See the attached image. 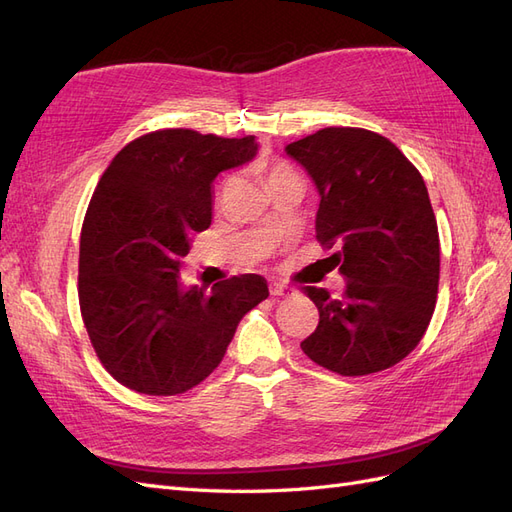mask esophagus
I'll return each instance as SVG.
<instances>
[{"instance_id": "1", "label": "esophagus", "mask_w": 512, "mask_h": 512, "mask_svg": "<svg viewBox=\"0 0 512 512\" xmlns=\"http://www.w3.org/2000/svg\"><path fill=\"white\" fill-rule=\"evenodd\" d=\"M269 292H271V297H282V299L294 297V290L288 288V286H284V284H271Z\"/></svg>"}]
</instances>
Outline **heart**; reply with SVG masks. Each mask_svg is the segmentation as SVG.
Instances as JSON below:
<instances>
[{
	"label": "heart",
	"instance_id": "1",
	"mask_svg": "<svg viewBox=\"0 0 512 512\" xmlns=\"http://www.w3.org/2000/svg\"><path fill=\"white\" fill-rule=\"evenodd\" d=\"M260 170H262V177H265V183L271 192L282 188V185H286V183H303L299 170L284 160L262 162Z\"/></svg>",
	"mask_w": 512,
	"mask_h": 512
}]
</instances>
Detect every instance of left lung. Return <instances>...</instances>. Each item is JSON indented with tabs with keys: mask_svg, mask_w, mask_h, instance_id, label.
I'll return each instance as SVG.
<instances>
[{
	"mask_svg": "<svg viewBox=\"0 0 512 512\" xmlns=\"http://www.w3.org/2000/svg\"><path fill=\"white\" fill-rule=\"evenodd\" d=\"M320 192L316 239L346 277L339 299L316 286L320 312L303 352L339 376L389 369L421 342L436 309L440 237L425 181L389 138L322 128L286 147Z\"/></svg>",
	"mask_w": 512,
	"mask_h": 512,
	"instance_id": "obj_1",
	"label": "left lung"
}]
</instances>
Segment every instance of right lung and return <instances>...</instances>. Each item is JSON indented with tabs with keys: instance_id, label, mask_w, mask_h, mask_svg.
Segmentation results:
<instances>
[{
	"instance_id": "right-lung-1",
	"label": "right lung",
	"mask_w": 512,
	"mask_h": 512,
	"mask_svg": "<svg viewBox=\"0 0 512 512\" xmlns=\"http://www.w3.org/2000/svg\"><path fill=\"white\" fill-rule=\"evenodd\" d=\"M256 136L166 128L134 138L100 177L81 230L79 305L91 346L119 384L143 395L194 389L224 359L267 280L232 275L183 290L181 258L211 224L213 179L250 162Z\"/></svg>"
}]
</instances>
